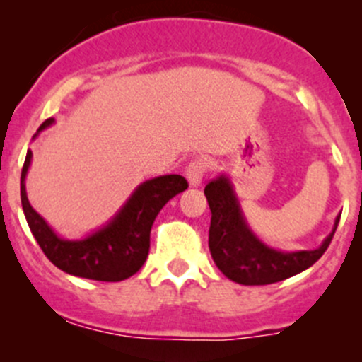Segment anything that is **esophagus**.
I'll return each instance as SVG.
<instances>
[{
    "mask_svg": "<svg viewBox=\"0 0 362 362\" xmlns=\"http://www.w3.org/2000/svg\"><path fill=\"white\" fill-rule=\"evenodd\" d=\"M208 166H210V163H208L206 158H196L187 164V168H185V177H187V182L191 187L202 185L204 175L208 171Z\"/></svg>",
    "mask_w": 362,
    "mask_h": 362,
    "instance_id": "34e87169",
    "label": "esophagus"
}]
</instances>
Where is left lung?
Wrapping results in <instances>:
<instances>
[{
	"label": "left lung",
	"mask_w": 362,
	"mask_h": 362,
	"mask_svg": "<svg viewBox=\"0 0 362 362\" xmlns=\"http://www.w3.org/2000/svg\"><path fill=\"white\" fill-rule=\"evenodd\" d=\"M211 211L208 247L217 268L229 280L242 286H268L308 269L329 247L341 214L334 218L333 231L313 250L282 252L262 243L243 217L235 187L226 175H218L204 187Z\"/></svg>",
	"instance_id": "1"
}]
</instances>
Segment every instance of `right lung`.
<instances>
[{
    "label": "right lung",
    "mask_w": 362,
    "mask_h": 362,
    "mask_svg": "<svg viewBox=\"0 0 362 362\" xmlns=\"http://www.w3.org/2000/svg\"><path fill=\"white\" fill-rule=\"evenodd\" d=\"M52 124L54 119H47L33 138ZM31 158L33 152L28 151L21 173V202L33 236L54 266L73 276L100 282H120L144 266L151 249L152 224L160 208L187 189V180L180 175H163L145 180L103 228L86 238L64 240L29 203L25 175Z\"/></svg>",
    "instance_id": "add662e5"
}]
</instances>
